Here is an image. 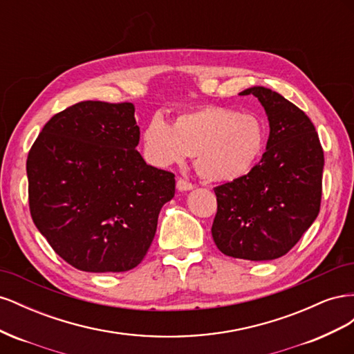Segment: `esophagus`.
Returning a JSON list of instances; mask_svg holds the SVG:
<instances>
[{
	"instance_id": "1",
	"label": "esophagus",
	"mask_w": 354,
	"mask_h": 354,
	"mask_svg": "<svg viewBox=\"0 0 354 354\" xmlns=\"http://www.w3.org/2000/svg\"><path fill=\"white\" fill-rule=\"evenodd\" d=\"M194 187H195V185L190 183V181L186 180V178H178L177 180V189L178 190H190V189H194Z\"/></svg>"
}]
</instances>
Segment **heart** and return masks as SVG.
I'll return each instance as SVG.
<instances>
[{
    "instance_id": "obj_1",
    "label": "heart",
    "mask_w": 354,
    "mask_h": 354,
    "mask_svg": "<svg viewBox=\"0 0 354 354\" xmlns=\"http://www.w3.org/2000/svg\"><path fill=\"white\" fill-rule=\"evenodd\" d=\"M145 151L156 165L185 162L195 155L199 174L227 181L248 173L266 143V127L257 115L207 104L178 113L171 125L153 115L143 131Z\"/></svg>"
}]
</instances>
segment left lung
Here are the masks:
<instances>
[{"label": "left lung", "mask_w": 354, "mask_h": 354, "mask_svg": "<svg viewBox=\"0 0 354 354\" xmlns=\"http://www.w3.org/2000/svg\"><path fill=\"white\" fill-rule=\"evenodd\" d=\"M248 94L269 118L267 151L248 174L214 187L211 233L224 255L267 261L285 255L316 220L325 159L316 128L301 109L269 88L241 93Z\"/></svg>", "instance_id": "1"}]
</instances>
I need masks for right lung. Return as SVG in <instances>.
Returning <instances> with one entry per match:
<instances>
[{"label":"right lung","instance_id":"right-lung-1","mask_svg":"<svg viewBox=\"0 0 354 354\" xmlns=\"http://www.w3.org/2000/svg\"><path fill=\"white\" fill-rule=\"evenodd\" d=\"M133 103L80 102L56 113L26 160L29 211L55 252L82 272L142 263L176 178L137 152Z\"/></svg>","mask_w":354,"mask_h":354}]
</instances>
